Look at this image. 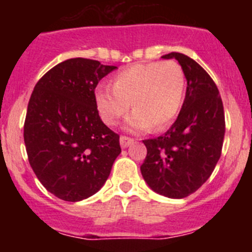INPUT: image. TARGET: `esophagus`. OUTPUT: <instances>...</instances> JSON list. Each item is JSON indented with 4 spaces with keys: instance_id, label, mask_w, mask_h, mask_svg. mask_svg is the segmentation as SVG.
Segmentation results:
<instances>
[{
    "instance_id": "1",
    "label": "esophagus",
    "mask_w": 252,
    "mask_h": 252,
    "mask_svg": "<svg viewBox=\"0 0 252 252\" xmlns=\"http://www.w3.org/2000/svg\"><path fill=\"white\" fill-rule=\"evenodd\" d=\"M132 142H133V139H131V137H127V136L120 137V145H121L122 149L127 148V146L131 145Z\"/></svg>"
}]
</instances>
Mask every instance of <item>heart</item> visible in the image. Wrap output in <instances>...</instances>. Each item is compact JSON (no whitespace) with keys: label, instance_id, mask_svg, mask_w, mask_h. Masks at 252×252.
<instances>
[{"label":"heart","instance_id":"obj_1","mask_svg":"<svg viewBox=\"0 0 252 252\" xmlns=\"http://www.w3.org/2000/svg\"><path fill=\"white\" fill-rule=\"evenodd\" d=\"M186 77L173 60L131 65L117 73L113 87L99 86L95 103L107 125H116L132 107L125 127L144 132L153 126L161 130L170 124L183 102Z\"/></svg>","mask_w":252,"mask_h":252}]
</instances>
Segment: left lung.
Returning a JSON list of instances; mask_svg holds the SVG:
<instances>
[{"mask_svg": "<svg viewBox=\"0 0 252 252\" xmlns=\"http://www.w3.org/2000/svg\"><path fill=\"white\" fill-rule=\"evenodd\" d=\"M161 58H174L183 69L186 98L164 135L142 141L148 154L140 170L154 192L180 199L201 188L220 160L226 128L223 103L213 79L195 60L180 53Z\"/></svg>", "mask_w": 252, "mask_h": 252, "instance_id": "obj_1", "label": "left lung"}]
</instances>
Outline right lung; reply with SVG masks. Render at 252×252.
I'll return each instance as SVG.
<instances>
[{"label":"right lung","instance_id":"obj_1","mask_svg":"<svg viewBox=\"0 0 252 252\" xmlns=\"http://www.w3.org/2000/svg\"><path fill=\"white\" fill-rule=\"evenodd\" d=\"M116 68L68 59L40 78L30 97L24 125L29 162L46 190L63 201L98 192L121 153L120 136L102 122L94 94Z\"/></svg>","mask_w":252,"mask_h":252}]
</instances>
